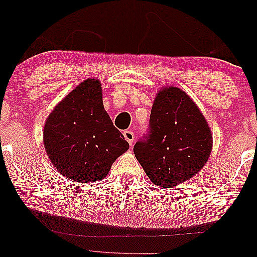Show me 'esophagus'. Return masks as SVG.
Listing matches in <instances>:
<instances>
[{
    "mask_svg": "<svg viewBox=\"0 0 257 257\" xmlns=\"http://www.w3.org/2000/svg\"><path fill=\"white\" fill-rule=\"evenodd\" d=\"M123 136L125 138V140L128 142L130 146H133V142H134V133L132 131H124Z\"/></svg>",
    "mask_w": 257,
    "mask_h": 257,
    "instance_id": "esophagus-1",
    "label": "esophagus"
}]
</instances>
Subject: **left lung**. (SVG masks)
<instances>
[{
	"instance_id": "obj_1",
	"label": "left lung",
	"mask_w": 257,
	"mask_h": 257,
	"mask_svg": "<svg viewBox=\"0 0 257 257\" xmlns=\"http://www.w3.org/2000/svg\"><path fill=\"white\" fill-rule=\"evenodd\" d=\"M212 145L211 128L197 104L184 91L167 86L158 92L148 133L133 151L156 186L172 188L198 173Z\"/></svg>"
}]
</instances>
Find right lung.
<instances>
[{"label": "right lung", "mask_w": 257, "mask_h": 257, "mask_svg": "<svg viewBox=\"0 0 257 257\" xmlns=\"http://www.w3.org/2000/svg\"><path fill=\"white\" fill-rule=\"evenodd\" d=\"M44 147L61 175L76 182L102 180L128 144L104 110L101 84L87 78L50 113Z\"/></svg>", "instance_id": "1"}]
</instances>
